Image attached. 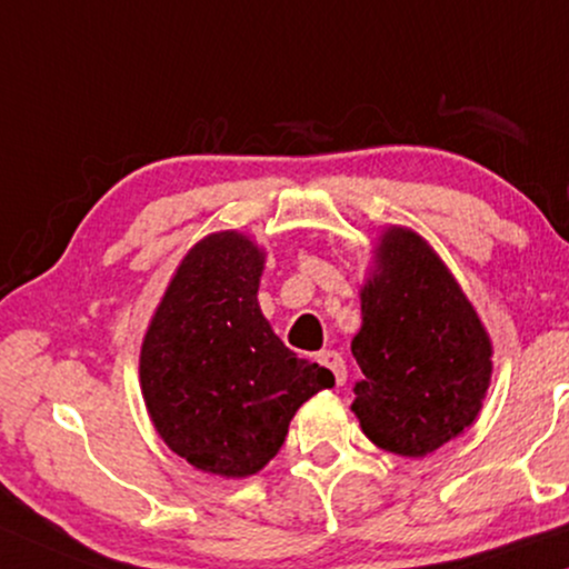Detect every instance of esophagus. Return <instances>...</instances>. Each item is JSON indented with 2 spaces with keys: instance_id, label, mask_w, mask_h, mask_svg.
Returning a JSON list of instances; mask_svg holds the SVG:
<instances>
[{
  "instance_id": "obj_1",
  "label": "esophagus",
  "mask_w": 569,
  "mask_h": 569,
  "mask_svg": "<svg viewBox=\"0 0 569 569\" xmlns=\"http://www.w3.org/2000/svg\"><path fill=\"white\" fill-rule=\"evenodd\" d=\"M316 360L321 362L323 368H329L333 372V380H337V386L347 383V365H345V360H341L339 352H333V349H323V352H318Z\"/></svg>"
}]
</instances>
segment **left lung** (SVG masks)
Returning <instances> with one entry per match:
<instances>
[{
  "mask_svg": "<svg viewBox=\"0 0 569 569\" xmlns=\"http://www.w3.org/2000/svg\"><path fill=\"white\" fill-rule=\"evenodd\" d=\"M352 411L388 453L422 458L473 425L492 378L477 310L425 238L388 228L365 282Z\"/></svg>",
  "mask_w": 569,
  "mask_h": 569,
  "instance_id": "8db88e82",
  "label": "left lung"
}]
</instances>
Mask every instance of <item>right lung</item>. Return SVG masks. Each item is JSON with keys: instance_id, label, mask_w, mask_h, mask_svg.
I'll use <instances>...</instances> for the list:
<instances>
[{"instance_id": "right-lung-1", "label": "right lung", "mask_w": 569, "mask_h": 569, "mask_svg": "<svg viewBox=\"0 0 569 569\" xmlns=\"http://www.w3.org/2000/svg\"><path fill=\"white\" fill-rule=\"evenodd\" d=\"M263 251L236 230L199 240L176 269L139 355L154 430L193 469L224 479L261 471L302 403L333 386L300 360L259 308Z\"/></svg>"}]
</instances>
